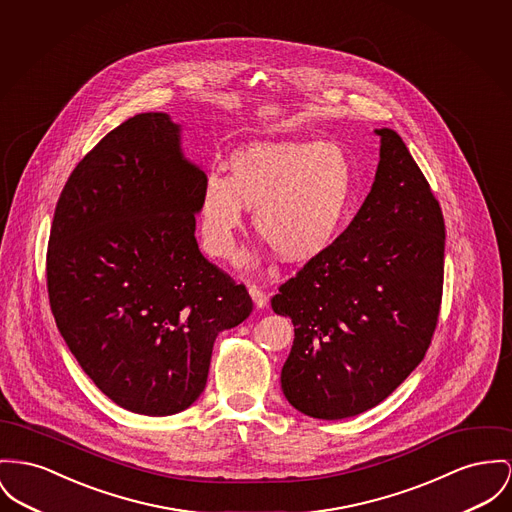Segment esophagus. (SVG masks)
<instances>
[{"instance_id": "34e87169", "label": "esophagus", "mask_w": 512, "mask_h": 512, "mask_svg": "<svg viewBox=\"0 0 512 512\" xmlns=\"http://www.w3.org/2000/svg\"><path fill=\"white\" fill-rule=\"evenodd\" d=\"M248 293H250V297H252V303H254V307L264 308L266 305H268V297H266V293H264L260 287H256V285H250V287H248Z\"/></svg>"}]
</instances>
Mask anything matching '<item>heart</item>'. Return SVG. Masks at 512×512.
Returning <instances> with one entry per match:
<instances>
[{"label": "heart", "instance_id": "b5f03b06", "mask_svg": "<svg viewBox=\"0 0 512 512\" xmlns=\"http://www.w3.org/2000/svg\"><path fill=\"white\" fill-rule=\"evenodd\" d=\"M355 198L353 161L338 143L256 139L233 151L229 174L205 172L202 244L215 258H231L246 207H254V227L273 252L308 262L340 239Z\"/></svg>", "mask_w": 512, "mask_h": 512}]
</instances>
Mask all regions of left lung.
<instances>
[{
    "mask_svg": "<svg viewBox=\"0 0 512 512\" xmlns=\"http://www.w3.org/2000/svg\"><path fill=\"white\" fill-rule=\"evenodd\" d=\"M375 134L380 161L361 209L272 299L295 326L281 390L316 419L353 417L386 400L423 361L441 307V205L402 137Z\"/></svg>",
    "mask_w": 512,
    "mask_h": 512,
    "instance_id": "left-lung-1",
    "label": "left lung"
}]
</instances>
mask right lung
Masks as SVG:
<instances>
[{"instance_id": "right-lung-1", "label": "right lung", "mask_w": 512, "mask_h": 512, "mask_svg": "<svg viewBox=\"0 0 512 512\" xmlns=\"http://www.w3.org/2000/svg\"><path fill=\"white\" fill-rule=\"evenodd\" d=\"M204 172L165 112L136 114L97 143L58 200L48 295L81 369L120 408L163 417L204 392L215 338L252 312L202 256Z\"/></svg>"}]
</instances>
